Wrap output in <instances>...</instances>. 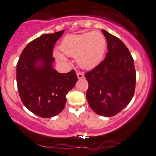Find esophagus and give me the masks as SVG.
I'll return each mask as SVG.
<instances>
[{
	"label": "esophagus",
	"mask_w": 156,
	"mask_h": 156,
	"mask_svg": "<svg viewBox=\"0 0 156 156\" xmlns=\"http://www.w3.org/2000/svg\"><path fill=\"white\" fill-rule=\"evenodd\" d=\"M76 74H77V76H78V79H81V78H83L84 77L83 73H80V72H77Z\"/></svg>",
	"instance_id": "34e87169"
}]
</instances>
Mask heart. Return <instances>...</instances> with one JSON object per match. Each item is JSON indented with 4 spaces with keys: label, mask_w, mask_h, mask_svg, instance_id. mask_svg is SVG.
Instances as JSON below:
<instances>
[{
    "label": "heart",
    "mask_w": 156,
    "mask_h": 156,
    "mask_svg": "<svg viewBox=\"0 0 156 156\" xmlns=\"http://www.w3.org/2000/svg\"><path fill=\"white\" fill-rule=\"evenodd\" d=\"M106 47L105 37L98 31L68 35L62 39L59 46L64 54L68 57H76L77 64L86 70L92 69L101 62ZM62 53L58 50L54 52L58 61L66 62L67 58Z\"/></svg>",
    "instance_id": "heart-1"
}]
</instances>
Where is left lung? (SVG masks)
Masks as SVG:
<instances>
[{
	"mask_svg": "<svg viewBox=\"0 0 156 156\" xmlns=\"http://www.w3.org/2000/svg\"><path fill=\"white\" fill-rule=\"evenodd\" d=\"M108 43L105 59L85 74L89 83L86 99L98 115L111 117L132 100L136 84L134 59L122 41L102 30Z\"/></svg>",
	"mask_w": 156,
	"mask_h": 156,
	"instance_id": "8db88e82",
	"label": "left lung"
}]
</instances>
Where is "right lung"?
Segmentation results:
<instances>
[{
    "label": "right lung",
    "instance_id": "obj_1",
    "mask_svg": "<svg viewBox=\"0 0 156 156\" xmlns=\"http://www.w3.org/2000/svg\"><path fill=\"white\" fill-rule=\"evenodd\" d=\"M63 33L44 34L30 42L16 65V83L22 102L41 118L54 117L62 111L67 94L78 80L74 70L59 73L52 66L54 44Z\"/></svg>",
    "mask_w": 156,
    "mask_h": 156
}]
</instances>
